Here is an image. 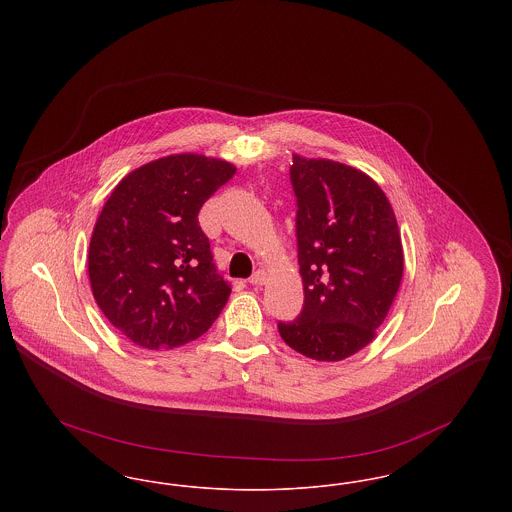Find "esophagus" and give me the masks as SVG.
Instances as JSON below:
<instances>
[{
    "mask_svg": "<svg viewBox=\"0 0 512 512\" xmlns=\"http://www.w3.org/2000/svg\"><path fill=\"white\" fill-rule=\"evenodd\" d=\"M267 282V272L265 270H257L251 278H249V284L251 286H263Z\"/></svg>",
    "mask_w": 512,
    "mask_h": 512,
    "instance_id": "esophagus-1",
    "label": "esophagus"
}]
</instances>
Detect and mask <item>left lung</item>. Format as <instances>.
<instances>
[{
  "mask_svg": "<svg viewBox=\"0 0 512 512\" xmlns=\"http://www.w3.org/2000/svg\"><path fill=\"white\" fill-rule=\"evenodd\" d=\"M297 261L303 309L278 332L297 353L343 361L374 340L403 276L391 203L363 171L293 155Z\"/></svg>",
  "mask_w": 512,
  "mask_h": 512,
  "instance_id": "1",
  "label": "left lung"
}]
</instances>
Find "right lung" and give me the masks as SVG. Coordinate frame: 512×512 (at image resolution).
Instances as JSON below:
<instances>
[{
  "label": "right lung",
  "instance_id": "1",
  "mask_svg": "<svg viewBox=\"0 0 512 512\" xmlns=\"http://www.w3.org/2000/svg\"><path fill=\"white\" fill-rule=\"evenodd\" d=\"M234 172L222 159L169 155L124 176L103 205L90 240V284L101 313L132 343L180 347L219 317L230 284L197 215Z\"/></svg>",
  "mask_w": 512,
  "mask_h": 512
}]
</instances>
